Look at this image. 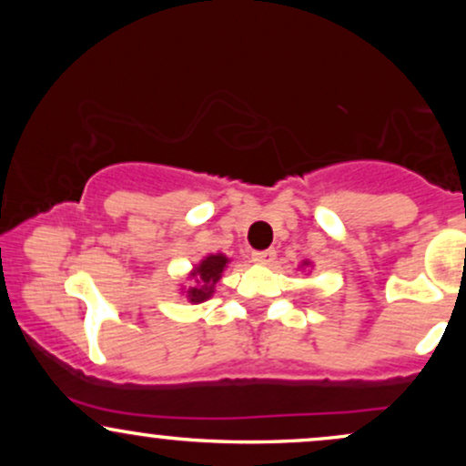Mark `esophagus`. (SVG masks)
Wrapping results in <instances>:
<instances>
[{"label": "esophagus", "instance_id": "obj_1", "mask_svg": "<svg viewBox=\"0 0 466 466\" xmlns=\"http://www.w3.org/2000/svg\"><path fill=\"white\" fill-rule=\"evenodd\" d=\"M251 260H254L256 265H271L276 260V249L254 251V254H251Z\"/></svg>", "mask_w": 466, "mask_h": 466}]
</instances>
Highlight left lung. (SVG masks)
Here are the masks:
<instances>
[{"instance_id": "obj_1", "label": "left lung", "mask_w": 466, "mask_h": 466, "mask_svg": "<svg viewBox=\"0 0 466 466\" xmlns=\"http://www.w3.org/2000/svg\"><path fill=\"white\" fill-rule=\"evenodd\" d=\"M304 265H309V263H304Z\"/></svg>"}]
</instances>
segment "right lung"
<instances>
[{
	"mask_svg": "<svg viewBox=\"0 0 466 466\" xmlns=\"http://www.w3.org/2000/svg\"><path fill=\"white\" fill-rule=\"evenodd\" d=\"M228 263L229 258L223 254L206 256V258L192 269L190 278H195V282H192V287H188V291H186V298L195 304L208 300V298L215 293V285L221 280L223 269H226Z\"/></svg>",
	"mask_w": 466,
	"mask_h": 466,
	"instance_id": "obj_1",
	"label": "right lung"
}]
</instances>
